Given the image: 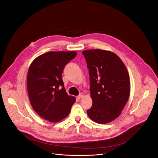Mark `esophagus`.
I'll return each instance as SVG.
<instances>
[{
  "label": "esophagus",
  "mask_w": 158,
  "mask_h": 158,
  "mask_svg": "<svg viewBox=\"0 0 158 158\" xmlns=\"http://www.w3.org/2000/svg\"><path fill=\"white\" fill-rule=\"evenodd\" d=\"M83 96H84V95H83V94H79V95L77 96V98H78V99H81V98H82L83 97Z\"/></svg>",
  "instance_id": "1"
}]
</instances>
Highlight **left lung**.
Wrapping results in <instances>:
<instances>
[{"mask_svg": "<svg viewBox=\"0 0 158 158\" xmlns=\"http://www.w3.org/2000/svg\"><path fill=\"white\" fill-rule=\"evenodd\" d=\"M89 69L92 107L87 110L89 118L105 124L117 118L125 107L130 94L129 76L119 57L101 49L82 52Z\"/></svg>", "mask_w": 158, "mask_h": 158, "instance_id": "1", "label": "left lung"}]
</instances>
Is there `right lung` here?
Wrapping results in <instances>:
<instances>
[{
  "label": "right lung",
  "instance_id": "obj_1",
  "mask_svg": "<svg viewBox=\"0 0 158 158\" xmlns=\"http://www.w3.org/2000/svg\"><path fill=\"white\" fill-rule=\"evenodd\" d=\"M76 52H49L36 57L27 73V87L33 109L51 122L63 120L69 114L75 98L68 96L62 75Z\"/></svg>",
  "mask_w": 158,
  "mask_h": 158
}]
</instances>
